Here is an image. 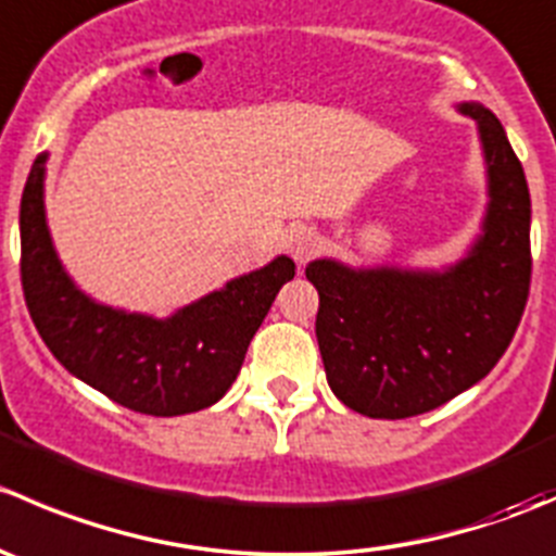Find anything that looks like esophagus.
<instances>
[{
    "label": "esophagus",
    "mask_w": 556,
    "mask_h": 556,
    "mask_svg": "<svg viewBox=\"0 0 556 556\" xmlns=\"http://www.w3.org/2000/svg\"><path fill=\"white\" fill-rule=\"evenodd\" d=\"M290 255L299 263H306L319 252V233L314 228H295L288 239Z\"/></svg>",
    "instance_id": "1"
}]
</instances>
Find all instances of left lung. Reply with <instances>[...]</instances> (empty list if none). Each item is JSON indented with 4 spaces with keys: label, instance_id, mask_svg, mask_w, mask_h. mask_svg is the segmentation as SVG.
<instances>
[{
    "label": "left lung",
    "instance_id": "obj_1",
    "mask_svg": "<svg viewBox=\"0 0 556 556\" xmlns=\"http://www.w3.org/2000/svg\"><path fill=\"white\" fill-rule=\"evenodd\" d=\"M459 110L479 123L490 174L484 237L444 274L314 261L317 344L330 390L352 412L406 419L444 406L495 368L530 295V190L501 121L481 104Z\"/></svg>",
    "mask_w": 556,
    "mask_h": 556
}]
</instances>
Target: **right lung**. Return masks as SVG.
Segmentation results:
<instances>
[{
	"label": "right lung",
	"instance_id": "1",
	"mask_svg": "<svg viewBox=\"0 0 556 556\" xmlns=\"http://www.w3.org/2000/svg\"><path fill=\"white\" fill-rule=\"evenodd\" d=\"M45 159L37 155L21 195V285L55 361L110 401L150 417L201 412L220 401L279 288L295 277V263L277 257L169 319L93 304L72 285L50 244Z\"/></svg>",
	"mask_w": 556,
	"mask_h": 556
}]
</instances>
